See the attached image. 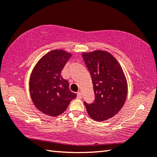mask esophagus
Listing matches in <instances>:
<instances>
[{
    "label": "esophagus",
    "mask_w": 157,
    "mask_h": 157,
    "mask_svg": "<svg viewBox=\"0 0 157 157\" xmlns=\"http://www.w3.org/2000/svg\"><path fill=\"white\" fill-rule=\"evenodd\" d=\"M77 97H78V98H79V99H81L82 95V93L81 92H78V94H77Z\"/></svg>",
    "instance_id": "obj_1"
}]
</instances>
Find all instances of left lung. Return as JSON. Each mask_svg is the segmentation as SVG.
<instances>
[{
    "label": "left lung",
    "instance_id": "1",
    "mask_svg": "<svg viewBox=\"0 0 157 157\" xmlns=\"http://www.w3.org/2000/svg\"><path fill=\"white\" fill-rule=\"evenodd\" d=\"M82 57L91 73L95 100L84 102L93 120L104 121L112 118L123 107L127 95V82L120 63L104 50L83 52Z\"/></svg>",
    "mask_w": 157,
    "mask_h": 157
}]
</instances>
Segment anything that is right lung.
<instances>
[{
	"label": "right lung",
	"instance_id": "1",
	"mask_svg": "<svg viewBox=\"0 0 157 157\" xmlns=\"http://www.w3.org/2000/svg\"><path fill=\"white\" fill-rule=\"evenodd\" d=\"M72 54L53 50L44 55L31 73L29 88L35 107L48 116L56 117L64 112L77 95L70 91L61 72Z\"/></svg>",
	"mask_w": 157,
	"mask_h": 157
}]
</instances>
